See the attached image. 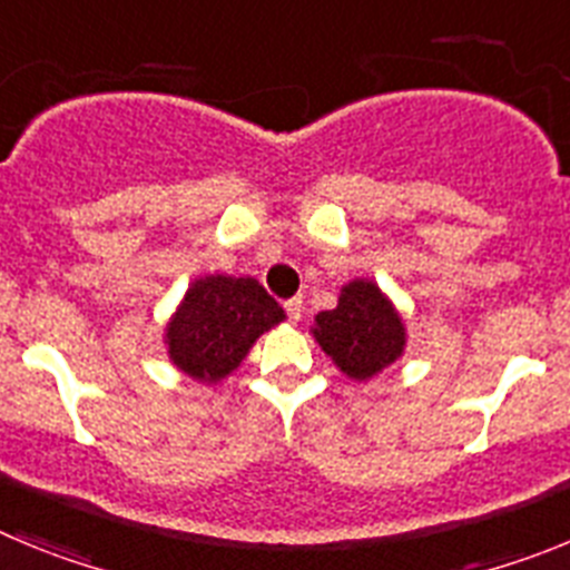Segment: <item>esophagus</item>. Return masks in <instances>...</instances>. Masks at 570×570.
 <instances>
[{"label": "esophagus", "mask_w": 570, "mask_h": 570, "mask_svg": "<svg viewBox=\"0 0 570 570\" xmlns=\"http://www.w3.org/2000/svg\"><path fill=\"white\" fill-rule=\"evenodd\" d=\"M285 314H288V320L294 322V325L302 320V299H299V296H294V299L285 302Z\"/></svg>", "instance_id": "1"}]
</instances>
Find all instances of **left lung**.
<instances>
[{"mask_svg": "<svg viewBox=\"0 0 570 570\" xmlns=\"http://www.w3.org/2000/svg\"><path fill=\"white\" fill-rule=\"evenodd\" d=\"M347 380L367 382L405 354V322L374 279L342 285L336 308L320 311L311 328Z\"/></svg>", "mask_w": 570, "mask_h": 570, "instance_id": "1", "label": "left lung"}]
</instances>
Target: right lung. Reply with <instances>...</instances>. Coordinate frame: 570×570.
I'll list each match as a JSON object with an SVG mask.
<instances>
[{"label":"right lung","mask_w":570,"mask_h":570,"mask_svg":"<svg viewBox=\"0 0 570 570\" xmlns=\"http://www.w3.org/2000/svg\"><path fill=\"white\" fill-rule=\"evenodd\" d=\"M285 311L254 276L208 274L190 282L179 308L165 325L168 356L185 376L216 385L250 354Z\"/></svg>","instance_id":"obj_1"}]
</instances>
